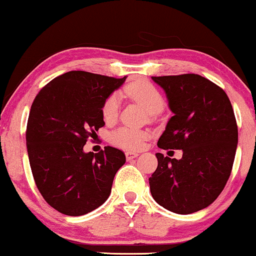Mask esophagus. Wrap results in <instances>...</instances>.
Here are the masks:
<instances>
[{
	"label": "esophagus",
	"instance_id": "1",
	"mask_svg": "<svg viewBox=\"0 0 256 256\" xmlns=\"http://www.w3.org/2000/svg\"><path fill=\"white\" fill-rule=\"evenodd\" d=\"M138 156V152H126V157H127L128 160H130L132 158H136Z\"/></svg>",
	"mask_w": 256,
	"mask_h": 256
}]
</instances>
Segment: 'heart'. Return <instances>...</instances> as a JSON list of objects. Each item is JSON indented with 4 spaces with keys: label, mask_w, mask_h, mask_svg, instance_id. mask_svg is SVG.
I'll use <instances>...</instances> for the list:
<instances>
[{
    "label": "heart",
    "mask_w": 256,
    "mask_h": 256,
    "mask_svg": "<svg viewBox=\"0 0 256 256\" xmlns=\"http://www.w3.org/2000/svg\"><path fill=\"white\" fill-rule=\"evenodd\" d=\"M124 93L132 100L138 101L146 107L150 114H157L164 108V99L162 94L152 84L146 80H138L132 82L124 88ZM120 108V98L118 94L112 93L104 101L101 113L106 122L114 121L118 116ZM146 134L138 129L122 127L115 130L110 135V141L116 146L124 149H138L144 141Z\"/></svg>",
    "instance_id": "1"
}]
</instances>
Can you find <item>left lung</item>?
<instances>
[{"mask_svg":"<svg viewBox=\"0 0 256 256\" xmlns=\"http://www.w3.org/2000/svg\"><path fill=\"white\" fill-rule=\"evenodd\" d=\"M166 92L172 116L157 146L180 149V160L157 152L149 178L157 204L178 214L208 208L228 180L238 146V126L225 90L194 74L152 76Z\"/></svg>","mask_w":256,"mask_h":256,"instance_id":"left-lung-1","label":"left lung"}]
</instances>
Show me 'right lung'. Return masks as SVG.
<instances>
[{
  "mask_svg": "<svg viewBox=\"0 0 256 256\" xmlns=\"http://www.w3.org/2000/svg\"><path fill=\"white\" fill-rule=\"evenodd\" d=\"M122 79L70 71L45 85L34 98L26 126V149L40 194L62 214L92 212L110 197L124 154L113 146L84 152L87 138L104 127V101Z\"/></svg>",
  "mask_w": 256,
  "mask_h": 256,
  "instance_id": "add662e5",
  "label": "right lung"
}]
</instances>
